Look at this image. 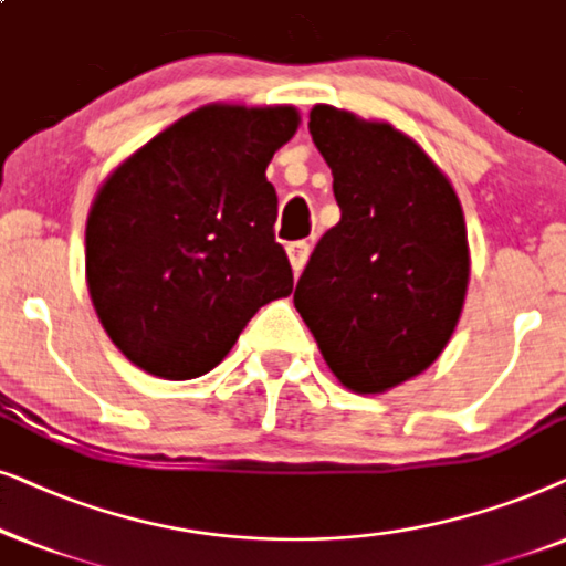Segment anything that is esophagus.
I'll return each instance as SVG.
<instances>
[{
  "instance_id": "obj_1",
  "label": "esophagus",
  "mask_w": 566,
  "mask_h": 566,
  "mask_svg": "<svg viewBox=\"0 0 566 566\" xmlns=\"http://www.w3.org/2000/svg\"><path fill=\"white\" fill-rule=\"evenodd\" d=\"M307 255H311V243H307V240H295V243L287 245V259H290L292 271H295V274L303 271Z\"/></svg>"
}]
</instances>
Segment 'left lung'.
Segmentation results:
<instances>
[{"instance_id":"obj_1","label":"left lung","mask_w":566,"mask_h":566,"mask_svg":"<svg viewBox=\"0 0 566 566\" xmlns=\"http://www.w3.org/2000/svg\"><path fill=\"white\" fill-rule=\"evenodd\" d=\"M307 129L342 220L315 245L295 307L342 386L386 394L424 373L461 321L471 276L461 201L388 120L318 103Z\"/></svg>"}]
</instances>
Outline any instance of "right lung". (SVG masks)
I'll list each match as a JSON object with an SVG mask.
<instances>
[{"mask_svg": "<svg viewBox=\"0 0 566 566\" xmlns=\"http://www.w3.org/2000/svg\"><path fill=\"white\" fill-rule=\"evenodd\" d=\"M297 126L295 105H201L105 178L85 228L87 290L139 370L199 378L292 292L266 168Z\"/></svg>", "mask_w": 566, "mask_h": 566, "instance_id": "add662e5", "label": "right lung"}]
</instances>
